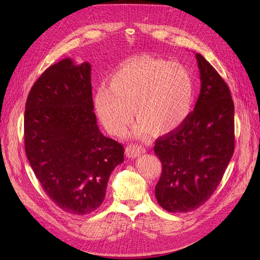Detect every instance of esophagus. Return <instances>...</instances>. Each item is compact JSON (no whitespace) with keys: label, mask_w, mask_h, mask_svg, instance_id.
Listing matches in <instances>:
<instances>
[{"label":"esophagus","mask_w":260,"mask_h":260,"mask_svg":"<svg viewBox=\"0 0 260 260\" xmlns=\"http://www.w3.org/2000/svg\"><path fill=\"white\" fill-rule=\"evenodd\" d=\"M143 153H145V148L141 145L130 144L125 147V155H127L129 158H135V157Z\"/></svg>","instance_id":"esophagus-1"}]
</instances>
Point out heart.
<instances>
[{
    "mask_svg": "<svg viewBox=\"0 0 260 260\" xmlns=\"http://www.w3.org/2000/svg\"><path fill=\"white\" fill-rule=\"evenodd\" d=\"M107 86L96 91L94 107L113 136L123 135L133 114L137 136H164L179 129L192 112L193 80L179 62L137 55L117 67Z\"/></svg>",
    "mask_w": 260,
    "mask_h": 260,
    "instance_id": "heart-1",
    "label": "heart"
}]
</instances>
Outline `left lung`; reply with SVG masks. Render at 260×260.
Wrapping results in <instances>:
<instances>
[{
  "mask_svg": "<svg viewBox=\"0 0 260 260\" xmlns=\"http://www.w3.org/2000/svg\"><path fill=\"white\" fill-rule=\"evenodd\" d=\"M195 56L201 92L194 111L154 146L162 166L155 195L169 212H187L203 205L216 191L234 152V104L229 86L201 54Z\"/></svg>",
  "mask_w": 260,
  "mask_h": 260,
  "instance_id": "1",
  "label": "left lung"
}]
</instances>
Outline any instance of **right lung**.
Returning <instances> with one entry per match:
<instances>
[{
  "instance_id": "add662e5",
  "label": "right lung",
  "mask_w": 260,
  "mask_h": 260,
  "mask_svg": "<svg viewBox=\"0 0 260 260\" xmlns=\"http://www.w3.org/2000/svg\"><path fill=\"white\" fill-rule=\"evenodd\" d=\"M91 65L72 58L49 67L31 88L25 111V149L54 204L86 215L104 202L123 146L101 133L93 112Z\"/></svg>"
}]
</instances>
